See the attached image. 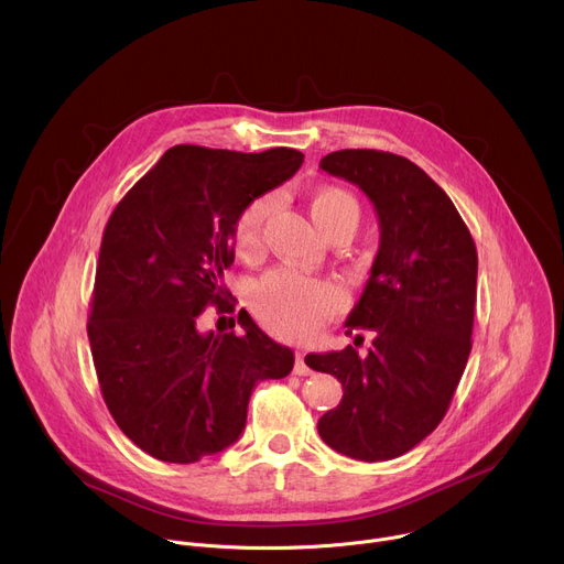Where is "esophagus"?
<instances>
[{"label": "esophagus", "mask_w": 564, "mask_h": 564, "mask_svg": "<svg viewBox=\"0 0 564 564\" xmlns=\"http://www.w3.org/2000/svg\"><path fill=\"white\" fill-rule=\"evenodd\" d=\"M294 376H311V367L305 365V352H296V360H294Z\"/></svg>", "instance_id": "obj_1"}]
</instances>
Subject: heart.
<instances>
[{"instance_id":"heart-1","label":"heart","mask_w":564,"mask_h":564,"mask_svg":"<svg viewBox=\"0 0 564 564\" xmlns=\"http://www.w3.org/2000/svg\"><path fill=\"white\" fill-rule=\"evenodd\" d=\"M270 212V197H256L240 209L231 229L234 249L240 256L259 251ZM311 214L326 236L337 229L355 231L357 220H360V207H357L355 197L339 186L315 188L311 197ZM251 301L256 315L270 333L281 339L303 341L313 337L337 313L341 294L328 281L276 270L253 288Z\"/></svg>"}]
</instances>
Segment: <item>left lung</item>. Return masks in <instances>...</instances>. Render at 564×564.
<instances>
[{
	"label": "left lung",
	"mask_w": 564,
	"mask_h": 564,
	"mask_svg": "<svg viewBox=\"0 0 564 564\" xmlns=\"http://www.w3.org/2000/svg\"><path fill=\"white\" fill-rule=\"evenodd\" d=\"M319 166L360 186L380 220L371 276L346 319V333H373L369 355L352 346L305 355L344 389L319 436L373 464L419 445L447 412L473 348L477 247L447 193L414 162L350 148Z\"/></svg>",
	"instance_id": "8db88e82"
}]
</instances>
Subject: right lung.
Returning a JSON list of instances; mask_svg holds the SVG:
<instances>
[{"label": "right lung", "instance_id": "add662e5", "mask_svg": "<svg viewBox=\"0 0 564 564\" xmlns=\"http://www.w3.org/2000/svg\"><path fill=\"white\" fill-rule=\"evenodd\" d=\"M303 155L175 145L117 204L96 263L87 337L100 393L145 454L195 464L238 441L259 380L292 371L294 355L240 311L234 330L199 333L227 303L234 220L290 180Z\"/></svg>", "mask_w": 564, "mask_h": 564}]
</instances>
